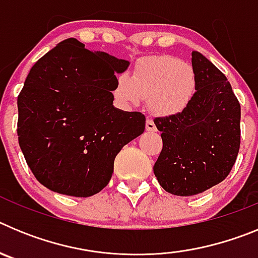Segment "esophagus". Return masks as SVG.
<instances>
[{"instance_id": "esophagus-1", "label": "esophagus", "mask_w": 258, "mask_h": 258, "mask_svg": "<svg viewBox=\"0 0 258 258\" xmlns=\"http://www.w3.org/2000/svg\"><path fill=\"white\" fill-rule=\"evenodd\" d=\"M146 131L147 132H155L156 131V125H155L154 120L151 117H147V121H146Z\"/></svg>"}]
</instances>
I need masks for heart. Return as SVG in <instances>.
<instances>
[{
	"mask_svg": "<svg viewBox=\"0 0 258 258\" xmlns=\"http://www.w3.org/2000/svg\"><path fill=\"white\" fill-rule=\"evenodd\" d=\"M195 92L197 77L192 67L178 58L160 56L141 61L132 77L118 76L113 95L127 106L149 99L155 113L172 116L187 108Z\"/></svg>",
	"mask_w": 258,
	"mask_h": 258,
	"instance_id": "obj_1",
	"label": "heart"
}]
</instances>
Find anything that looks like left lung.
Wrapping results in <instances>:
<instances>
[{
    "instance_id": "left-lung-1",
    "label": "left lung",
    "mask_w": 258,
    "mask_h": 258,
    "mask_svg": "<svg viewBox=\"0 0 258 258\" xmlns=\"http://www.w3.org/2000/svg\"><path fill=\"white\" fill-rule=\"evenodd\" d=\"M197 92L177 115L156 117L163 149L154 165L161 187L191 197L226 178L240 147V103L226 76L211 60L192 52Z\"/></svg>"
}]
</instances>
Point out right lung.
I'll list each match as a JSON object with an SVG mask.
<instances>
[{"label":"right lung","instance_id":"add662e5","mask_svg":"<svg viewBox=\"0 0 258 258\" xmlns=\"http://www.w3.org/2000/svg\"><path fill=\"white\" fill-rule=\"evenodd\" d=\"M129 61L61 41L31 68L18 95V140L41 184L88 198L103 190L116 155L145 132L141 112L112 104L115 74Z\"/></svg>","mask_w":258,"mask_h":258}]
</instances>
